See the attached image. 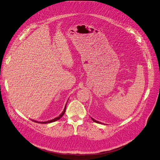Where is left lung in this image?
<instances>
[{"label": "left lung", "instance_id": "8db88e82", "mask_svg": "<svg viewBox=\"0 0 160 160\" xmlns=\"http://www.w3.org/2000/svg\"><path fill=\"white\" fill-rule=\"evenodd\" d=\"M91 119H92V121H94V122H96V123H102L101 122H98V121L95 120H94V119H93L92 118H91Z\"/></svg>", "mask_w": 160, "mask_h": 160}]
</instances>
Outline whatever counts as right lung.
Listing matches in <instances>:
<instances>
[{"mask_svg": "<svg viewBox=\"0 0 160 160\" xmlns=\"http://www.w3.org/2000/svg\"><path fill=\"white\" fill-rule=\"evenodd\" d=\"M66 105L67 104H66V106H65V108H64V109H63V112L58 116V117H57V118H54V119H52V120H49V121H46V122H37V121H35V120H33V122H37V123H52V122H56V121H57V120H58L59 119H60V118H62V117L63 116V115L64 114V113H65V112H66Z\"/></svg>", "mask_w": 160, "mask_h": 160, "instance_id": "add662e5", "label": "right lung"}]
</instances>
